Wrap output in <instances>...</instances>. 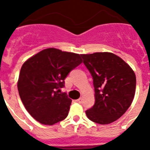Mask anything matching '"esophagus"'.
Returning a JSON list of instances; mask_svg holds the SVG:
<instances>
[{
  "mask_svg": "<svg viewBox=\"0 0 150 150\" xmlns=\"http://www.w3.org/2000/svg\"><path fill=\"white\" fill-rule=\"evenodd\" d=\"M75 101H76V102H78V103H82V98L78 99V100H75Z\"/></svg>",
  "mask_w": 150,
  "mask_h": 150,
  "instance_id": "1",
  "label": "esophagus"
}]
</instances>
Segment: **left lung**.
<instances>
[{
  "label": "left lung",
  "instance_id": "1",
  "mask_svg": "<svg viewBox=\"0 0 150 150\" xmlns=\"http://www.w3.org/2000/svg\"><path fill=\"white\" fill-rule=\"evenodd\" d=\"M93 79L95 104L86 111L90 121L112 123L126 112L135 93L136 77L130 66L110 52L81 54Z\"/></svg>",
  "mask_w": 150,
  "mask_h": 150
}]
</instances>
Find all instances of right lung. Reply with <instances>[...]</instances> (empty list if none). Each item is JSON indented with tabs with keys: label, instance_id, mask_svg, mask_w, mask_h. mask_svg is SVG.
Here are the masks:
<instances>
[{
	"label": "right lung",
	"instance_id": "right-lung-1",
	"mask_svg": "<svg viewBox=\"0 0 150 150\" xmlns=\"http://www.w3.org/2000/svg\"><path fill=\"white\" fill-rule=\"evenodd\" d=\"M82 61L79 54L47 48L22 66L18 90L23 105L34 119L53 125L67 117L71 100L61 92L68 73Z\"/></svg>",
	"mask_w": 150,
	"mask_h": 150
}]
</instances>
